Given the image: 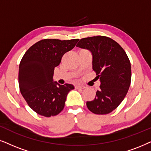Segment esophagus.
<instances>
[{"label": "esophagus", "instance_id": "34e87169", "mask_svg": "<svg viewBox=\"0 0 151 151\" xmlns=\"http://www.w3.org/2000/svg\"><path fill=\"white\" fill-rule=\"evenodd\" d=\"M85 86H75V88L77 89H84L85 88Z\"/></svg>", "mask_w": 151, "mask_h": 151}]
</instances>
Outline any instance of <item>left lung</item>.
<instances>
[{
  "label": "left lung",
  "mask_w": 151,
  "mask_h": 151,
  "mask_svg": "<svg viewBox=\"0 0 151 151\" xmlns=\"http://www.w3.org/2000/svg\"><path fill=\"white\" fill-rule=\"evenodd\" d=\"M92 53L93 69L100 79V89L93 100L86 102L95 114L113 111L124 100L131 83V64L119 44L105 36L82 38L77 45Z\"/></svg>",
  "instance_id": "8db88e82"
}]
</instances>
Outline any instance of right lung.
<instances>
[{"label": "right lung", "instance_id": "right-lung-1", "mask_svg": "<svg viewBox=\"0 0 151 151\" xmlns=\"http://www.w3.org/2000/svg\"><path fill=\"white\" fill-rule=\"evenodd\" d=\"M79 39H45L26 51L19 69V85L22 96L36 113L45 117L58 115L65 106L68 93L74 86L53 81L54 68L63 55L75 47Z\"/></svg>", "mask_w": 151, "mask_h": 151}]
</instances>
